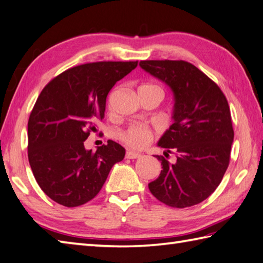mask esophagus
<instances>
[{
  "label": "esophagus",
  "instance_id": "esophagus-1",
  "mask_svg": "<svg viewBox=\"0 0 263 263\" xmlns=\"http://www.w3.org/2000/svg\"><path fill=\"white\" fill-rule=\"evenodd\" d=\"M141 157H142L141 153H137V152H134V151H127L126 152V158L127 159H138Z\"/></svg>",
  "mask_w": 263,
  "mask_h": 263
}]
</instances>
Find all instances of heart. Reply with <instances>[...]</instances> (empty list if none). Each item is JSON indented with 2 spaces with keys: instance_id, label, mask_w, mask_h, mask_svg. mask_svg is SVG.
Segmentation results:
<instances>
[{
  "instance_id": "obj_1",
  "label": "heart",
  "mask_w": 263,
  "mask_h": 263,
  "mask_svg": "<svg viewBox=\"0 0 263 263\" xmlns=\"http://www.w3.org/2000/svg\"><path fill=\"white\" fill-rule=\"evenodd\" d=\"M143 87H157L153 85H143ZM158 88V87H157ZM120 139L126 145L133 148H144L146 147L153 139V132L151 128L144 125H132L126 130L122 132L119 135Z\"/></svg>"
}]
</instances>
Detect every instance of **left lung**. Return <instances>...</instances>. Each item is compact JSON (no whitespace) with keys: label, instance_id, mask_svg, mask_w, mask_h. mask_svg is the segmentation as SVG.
Listing matches in <instances>:
<instances>
[{"label":"left lung","instance_id":"left-lung-1","mask_svg":"<svg viewBox=\"0 0 263 263\" xmlns=\"http://www.w3.org/2000/svg\"><path fill=\"white\" fill-rule=\"evenodd\" d=\"M139 66L173 90L174 124L160 138L162 170L148 184L149 192L171 208L183 209L208 199L221 183L234 141L232 116L218 85L192 63L183 60H146Z\"/></svg>","mask_w":263,"mask_h":263}]
</instances>
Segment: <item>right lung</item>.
I'll return each instance as SVG.
<instances>
[{
	"instance_id": "1",
	"label": "right lung",
	"mask_w": 263,
	"mask_h": 263,
	"mask_svg": "<svg viewBox=\"0 0 263 263\" xmlns=\"http://www.w3.org/2000/svg\"><path fill=\"white\" fill-rule=\"evenodd\" d=\"M138 61H101L68 69L43 88L28 120V160L37 184L59 204L83 205L98 195L125 158L108 141L95 152L84 142L104 118L106 96Z\"/></svg>"
}]
</instances>
